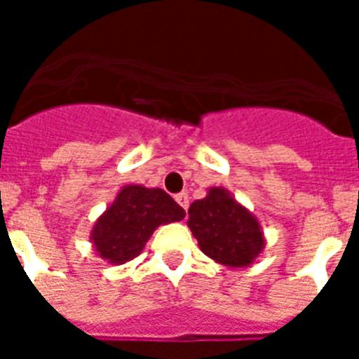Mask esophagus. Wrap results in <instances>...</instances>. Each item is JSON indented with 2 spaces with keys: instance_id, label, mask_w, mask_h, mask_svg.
<instances>
[{
  "instance_id": "34e87169",
  "label": "esophagus",
  "mask_w": 359,
  "mask_h": 359,
  "mask_svg": "<svg viewBox=\"0 0 359 359\" xmlns=\"http://www.w3.org/2000/svg\"><path fill=\"white\" fill-rule=\"evenodd\" d=\"M175 199H177V203H179L180 207L184 208V210H188V205H190V197H188V194H184V191H182V194H177Z\"/></svg>"
}]
</instances>
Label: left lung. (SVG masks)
<instances>
[{
    "label": "left lung",
    "mask_w": 359,
    "mask_h": 359,
    "mask_svg": "<svg viewBox=\"0 0 359 359\" xmlns=\"http://www.w3.org/2000/svg\"><path fill=\"white\" fill-rule=\"evenodd\" d=\"M188 214V227L201 251L219 264L250 266L264 250L259 219L222 186L208 188L207 196L191 203Z\"/></svg>",
    "instance_id": "left-lung-1"
}]
</instances>
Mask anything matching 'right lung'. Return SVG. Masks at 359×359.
I'll return each instance as SVG.
<instances>
[{"label": "right lung", "mask_w": 359, "mask_h": 359, "mask_svg": "<svg viewBox=\"0 0 359 359\" xmlns=\"http://www.w3.org/2000/svg\"><path fill=\"white\" fill-rule=\"evenodd\" d=\"M186 212L162 188L126 184L93 225L91 244L111 264H124L143 251L160 225L173 224Z\"/></svg>", "instance_id": "obj_1"}]
</instances>
